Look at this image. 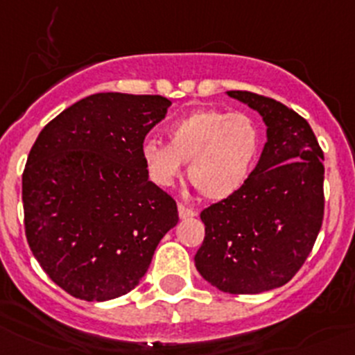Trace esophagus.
<instances>
[{
	"label": "esophagus",
	"mask_w": 355,
	"mask_h": 355,
	"mask_svg": "<svg viewBox=\"0 0 355 355\" xmlns=\"http://www.w3.org/2000/svg\"><path fill=\"white\" fill-rule=\"evenodd\" d=\"M178 212H180V218H181V219H191V218H195V211H193V209L187 207V205H183V204L178 205Z\"/></svg>",
	"instance_id": "1"
}]
</instances>
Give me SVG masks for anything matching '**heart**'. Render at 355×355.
Returning a JSON list of instances; mask_svg holds the SVG:
<instances>
[{
	"instance_id": "b5f03b06",
	"label": "heart",
	"mask_w": 355,
	"mask_h": 355,
	"mask_svg": "<svg viewBox=\"0 0 355 355\" xmlns=\"http://www.w3.org/2000/svg\"><path fill=\"white\" fill-rule=\"evenodd\" d=\"M261 151V130L252 116L204 107L172 121L167 144L146 141L144 168L158 188H172L188 162V178L209 200H225L251 178Z\"/></svg>"
}]
</instances>
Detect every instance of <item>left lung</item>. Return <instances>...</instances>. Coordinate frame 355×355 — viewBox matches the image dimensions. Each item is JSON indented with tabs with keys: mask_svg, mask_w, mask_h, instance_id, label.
Wrapping results in <instances>:
<instances>
[{
	"mask_svg": "<svg viewBox=\"0 0 355 355\" xmlns=\"http://www.w3.org/2000/svg\"><path fill=\"white\" fill-rule=\"evenodd\" d=\"M258 111L266 143L245 187L200 214L195 266L232 295L281 288L309 258L324 216V155L309 121L275 99L226 92Z\"/></svg>",
	"mask_w": 355,
	"mask_h": 355,
	"instance_id": "1",
	"label": "left lung"
}]
</instances>
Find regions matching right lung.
Masks as SVG:
<instances>
[{"instance_id":"add662e5","label":"right lung","mask_w":355,"mask_h":355,"mask_svg":"<svg viewBox=\"0 0 355 355\" xmlns=\"http://www.w3.org/2000/svg\"><path fill=\"white\" fill-rule=\"evenodd\" d=\"M168 106L162 96L94 94L57 114L31 148L22 174L26 237L46 275L74 298L132 291L180 221L141 157Z\"/></svg>"}]
</instances>
